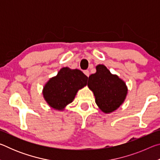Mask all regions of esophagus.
Segmentation results:
<instances>
[{"instance_id":"1","label":"esophagus","mask_w":160,"mask_h":160,"mask_svg":"<svg viewBox=\"0 0 160 160\" xmlns=\"http://www.w3.org/2000/svg\"><path fill=\"white\" fill-rule=\"evenodd\" d=\"M84 73H85L86 76H88V77H89V75H90V72H89V70H84Z\"/></svg>"}]
</instances>
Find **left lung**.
Listing matches in <instances>:
<instances>
[{
    "mask_svg": "<svg viewBox=\"0 0 160 160\" xmlns=\"http://www.w3.org/2000/svg\"><path fill=\"white\" fill-rule=\"evenodd\" d=\"M97 72L88 79V85L93 91L97 106L104 113L115 111L123 102L127 94L125 82L112 75L104 65L96 67Z\"/></svg>",
    "mask_w": 160,
    "mask_h": 160,
    "instance_id": "obj_1",
    "label": "left lung"
}]
</instances>
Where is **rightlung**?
Listing matches in <instances>:
<instances>
[{"mask_svg":"<svg viewBox=\"0 0 160 160\" xmlns=\"http://www.w3.org/2000/svg\"><path fill=\"white\" fill-rule=\"evenodd\" d=\"M88 78L80 70L63 68L44 88V99L51 107L61 110L74 99L75 94L87 85Z\"/></svg>","mask_w":160,"mask_h":160,"instance_id":"right-lung-1","label":"right lung"}]
</instances>
